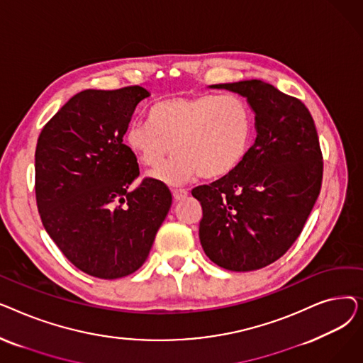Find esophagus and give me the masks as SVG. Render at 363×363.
Masks as SVG:
<instances>
[{
	"instance_id": "obj_1",
	"label": "esophagus",
	"mask_w": 363,
	"mask_h": 363,
	"mask_svg": "<svg viewBox=\"0 0 363 363\" xmlns=\"http://www.w3.org/2000/svg\"><path fill=\"white\" fill-rule=\"evenodd\" d=\"M172 194H174V199L178 201V200H184V199H186V196H188V191L186 189H184V188H177V189H174V191H172Z\"/></svg>"
}]
</instances>
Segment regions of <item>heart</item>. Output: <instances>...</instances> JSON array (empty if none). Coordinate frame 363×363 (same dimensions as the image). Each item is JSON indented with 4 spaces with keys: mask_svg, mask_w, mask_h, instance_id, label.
Listing matches in <instances>:
<instances>
[{
    "mask_svg": "<svg viewBox=\"0 0 363 363\" xmlns=\"http://www.w3.org/2000/svg\"><path fill=\"white\" fill-rule=\"evenodd\" d=\"M255 137V114L245 100L216 94L175 95L156 104L151 122L132 123L126 144L152 177L181 184L201 175L218 179L234 172L249 152Z\"/></svg>",
    "mask_w": 363,
    "mask_h": 363,
    "instance_id": "b5f03b06",
    "label": "heart"
}]
</instances>
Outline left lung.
<instances>
[{
	"label": "left lung",
	"instance_id": "obj_1",
	"mask_svg": "<svg viewBox=\"0 0 363 363\" xmlns=\"http://www.w3.org/2000/svg\"><path fill=\"white\" fill-rule=\"evenodd\" d=\"M255 111L257 137L241 164L191 194L203 208L200 242L228 271L264 268L293 245L318 200L322 151L312 114L298 99L263 81L218 84Z\"/></svg>",
	"mask_w": 363,
	"mask_h": 363
}]
</instances>
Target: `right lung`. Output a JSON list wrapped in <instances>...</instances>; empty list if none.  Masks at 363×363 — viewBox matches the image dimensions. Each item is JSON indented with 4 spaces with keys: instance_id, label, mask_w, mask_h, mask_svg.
<instances>
[{
    "instance_id": "1",
    "label": "right lung",
    "mask_w": 363,
    "mask_h": 363,
    "mask_svg": "<svg viewBox=\"0 0 363 363\" xmlns=\"http://www.w3.org/2000/svg\"><path fill=\"white\" fill-rule=\"evenodd\" d=\"M143 86L85 89L44 126L35 151V194L43 225L82 272L116 279L140 269L170 204L169 188L140 177L123 135Z\"/></svg>"
}]
</instances>
